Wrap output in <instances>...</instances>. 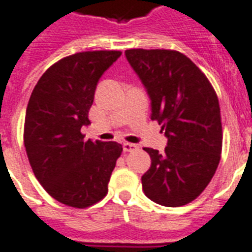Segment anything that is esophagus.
Returning <instances> with one entry per match:
<instances>
[{"instance_id":"1","label":"esophagus","mask_w":252,"mask_h":252,"mask_svg":"<svg viewBox=\"0 0 252 252\" xmlns=\"http://www.w3.org/2000/svg\"><path fill=\"white\" fill-rule=\"evenodd\" d=\"M138 146L136 144H130V142H124L123 144V150L124 152H133V150L137 149Z\"/></svg>"}]
</instances>
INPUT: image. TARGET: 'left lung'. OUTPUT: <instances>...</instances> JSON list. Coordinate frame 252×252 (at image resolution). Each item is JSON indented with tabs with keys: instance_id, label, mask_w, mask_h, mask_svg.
<instances>
[{
	"instance_id": "left-lung-1",
	"label": "left lung",
	"mask_w": 252,
	"mask_h": 252,
	"mask_svg": "<svg viewBox=\"0 0 252 252\" xmlns=\"http://www.w3.org/2000/svg\"><path fill=\"white\" fill-rule=\"evenodd\" d=\"M126 57L149 95L150 118L167 138L163 153L144 148L152 165L141 176L142 189L154 203L186 205L205 189L220 163L222 126L217 95L183 53L128 49Z\"/></svg>"
}]
</instances>
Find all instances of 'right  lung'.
Returning a JSON list of instances; mask_svg holds the SVG:
<instances>
[{"mask_svg": "<svg viewBox=\"0 0 252 252\" xmlns=\"http://www.w3.org/2000/svg\"><path fill=\"white\" fill-rule=\"evenodd\" d=\"M119 51H93L53 64L37 81L25 120L30 165L57 201L86 208L102 200L123 148L114 141L85 140L100 77L120 57Z\"/></svg>", "mask_w": 252, "mask_h": 252, "instance_id": "obj_1", "label": "right lung"}]
</instances>
